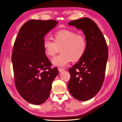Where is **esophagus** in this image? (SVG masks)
I'll return each instance as SVG.
<instances>
[{"mask_svg":"<svg viewBox=\"0 0 122 122\" xmlns=\"http://www.w3.org/2000/svg\"><path fill=\"white\" fill-rule=\"evenodd\" d=\"M64 70V68H58V71L59 72H61V71H63Z\"/></svg>","mask_w":122,"mask_h":122,"instance_id":"obj_1","label":"esophagus"}]
</instances>
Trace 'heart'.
Returning a JSON list of instances; mask_svg holds the SVG:
<instances>
[{
  "instance_id": "b5f03b06",
  "label": "heart",
  "mask_w": 122,
  "mask_h": 122,
  "mask_svg": "<svg viewBox=\"0 0 122 122\" xmlns=\"http://www.w3.org/2000/svg\"><path fill=\"white\" fill-rule=\"evenodd\" d=\"M53 39L45 38L43 47L45 54L52 57L61 49V54L52 59L54 65L64 66L70 61H78L85 55L87 43L85 36L77 34L73 30L63 29L56 31L53 34Z\"/></svg>"
}]
</instances>
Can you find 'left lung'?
Returning a JSON list of instances; mask_svg holds the SVG:
<instances>
[{"mask_svg": "<svg viewBox=\"0 0 122 122\" xmlns=\"http://www.w3.org/2000/svg\"><path fill=\"white\" fill-rule=\"evenodd\" d=\"M68 25L83 31L87 47L82 58L68 69L71 78L68 89L75 98L86 101L99 91L104 82L108 58L107 44L102 31L90 18L71 20Z\"/></svg>", "mask_w": 122, "mask_h": 122, "instance_id": "obj_1", "label": "left lung"}]
</instances>
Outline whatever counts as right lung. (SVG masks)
Masks as SVG:
<instances>
[{"mask_svg":"<svg viewBox=\"0 0 122 122\" xmlns=\"http://www.w3.org/2000/svg\"><path fill=\"white\" fill-rule=\"evenodd\" d=\"M58 24L54 20H31L21 26L14 44L12 62L14 83L20 96L33 105L44 102L59 74L43 47L45 34Z\"/></svg>","mask_w":122,"mask_h":122,"instance_id":"obj_1","label":"right lung"}]
</instances>
